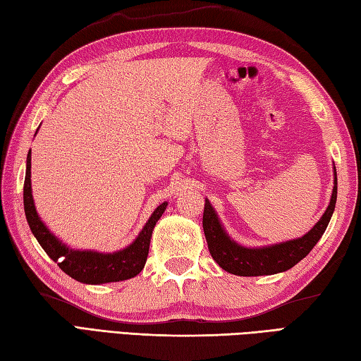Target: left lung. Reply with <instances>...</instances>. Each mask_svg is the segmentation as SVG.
Listing matches in <instances>:
<instances>
[{
	"label": "left lung",
	"instance_id": "8db88e82",
	"mask_svg": "<svg viewBox=\"0 0 361 361\" xmlns=\"http://www.w3.org/2000/svg\"><path fill=\"white\" fill-rule=\"evenodd\" d=\"M334 192L326 213L317 221L314 227L302 238L291 239V241L258 247L239 245L227 235L221 221L216 214L214 208L211 207L209 200H204L203 209V231L207 238L208 249L211 257L224 271L230 274L241 275V277H258V275H272L291 269L293 266L305 258L313 250L316 243L326 231L327 225L335 211L336 203V171L334 181Z\"/></svg>",
	"mask_w": 361,
	"mask_h": 361
}]
</instances>
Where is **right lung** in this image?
Returning a JSON list of instances; mask_svg holds the SVG:
<instances>
[{
    "label": "right lung",
    "instance_id": "add662e5",
    "mask_svg": "<svg viewBox=\"0 0 361 361\" xmlns=\"http://www.w3.org/2000/svg\"><path fill=\"white\" fill-rule=\"evenodd\" d=\"M23 203L26 221L30 224L32 235L42 245V249L47 252V255L54 263H58L61 269L70 277L87 285L111 283V281H122L136 277L145 266L154 225H157L167 207V202L161 203L153 211L152 217L148 219L145 227L134 239V243L123 250L114 253H100L92 250L68 249L53 233H49L47 225L40 221L37 211H35L31 190V152L27 153L26 158Z\"/></svg>",
    "mask_w": 361,
    "mask_h": 361
}]
</instances>
